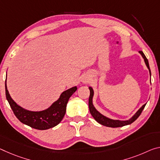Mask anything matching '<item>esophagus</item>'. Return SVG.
Here are the masks:
<instances>
[{
	"instance_id": "esophagus-1",
	"label": "esophagus",
	"mask_w": 160,
	"mask_h": 160,
	"mask_svg": "<svg viewBox=\"0 0 160 160\" xmlns=\"http://www.w3.org/2000/svg\"><path fill=\"white\" fill-rule=\"evenodd\" d=\"M91 78L92 77H91V75L89 73H85V74L82 75V78H81V81H82L83 83L88 82L91 80Z\"/></svg>"
}]
</instances>
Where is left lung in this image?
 <instances>
[{
  "instance_id": "1",
  "label": "left lung",
  "mask_w": 160,
  "mask_h": 160,
  "mask_svg": "<svg viewBox=\"0 0 160 160\" xmlns=\"http://www.w3.org/2000/svg\"><path fill=\"white\" fill-rule=\"evenodd\" d=\"M139 52L140 53V54L142 55V58H144V62H145L147 67L148 68V69L149 70V74H150V76H151V70H150V68H149L148 60L147 59L146 56L144 55L142 51H141L140 50V51H139ZM89 89H90V97H89V101H88V105H89V110H90V114L92 115L94 119H95V120L97 121L98 123H100V124H101V125H102L104 126L110 127V128H120V127H123L125 125H130V124L132 123L133 122H135L137 119L139 118V116L141 115L142 112V110H144V108L146 105V104H144V105L142 106L140 109H139L138 112L135 114V115H134L132 118H130V120H125V121L112 120V119L108 118H106L105 116L102 115V114H100V112H99L95 108V107H94L92 105V97L94 95V92H93L92 88L91 87H89Z\"/></svg>"
}]
</instances>
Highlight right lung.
Instances as JSON below:
<instances>
[{"mask_svg": "<svg viewBox=\"0 0 160 160\" xmlns=\"http://www.w3.org/2000/svg\"><path fill=\"white\" fill-rule=\"evenodd\" d=\"M6 96L14 115L21 122L36 130H44L58 125L66 112V106L71 95L77 90V87L70 88L63 92L60 98L47 110L40 112L26 110L20 107L12 100L7 89L6 79Z\"/></svg>", "mask_w": 160, "mask_h": 160, "instance_id": "add662e5", "label": "right lung"}]
</instances>
